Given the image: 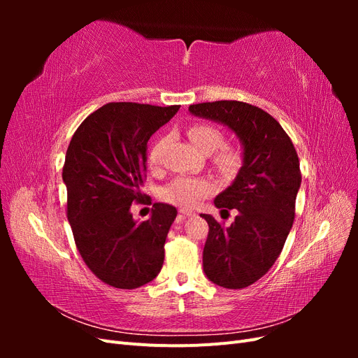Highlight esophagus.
Masks as SVG:
<instances>
[{
  "label": "esophagus",
  "mask_w": 358,
  "mask_h": 358,
  "mask_svg": "<svg viewBox=\"0 0 358 358\" xmlns=\"http://www.w3.org/2000/svg\"><path fill=\"white\" fill-rule=\"evenodd\" d=\"M189 215H194V212L192 210H187V209H180L179 210V218L180 220H183V218H185V216H189Z\"/></svg>",
  "instance_id": "esophagus-1"
}]
</instances>
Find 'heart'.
<instances>
[{
    "label": "heart",
    "instance_id": "1",
    "mask_svg": "<svg viewBox=\"0 0 358 358\" xmlns=\"http://www.w3.org/2000/svg\"><path fill=\"white\" fill-rule=\"evenodd\" d=\"M188 136L191 142L196 145L203 152H213L218 149L215 155V161L224 170H234L242 162V149L237 145H222L225 140L224 129L212 122H194L188 128ZM161 143L155 145L150 152V164H158ZM216 191L215 182L209 178H189L180 176L170 182L167 187L162 188L161 199L179 206V208L188 209L197 206L206 197L212 196Z\"/></svg>",
    "mask_w": 358,
    "mask_h": 358
}]
</instances>
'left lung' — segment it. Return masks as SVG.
<instances>
[{
  "instance_id": "obj_1",
  "label": "left lung",
  "mask_w": 358,
  "mask_h": 358,
  "mask_svg": "<svg viewBox=\"0 0 358 358\" xmlns=\"http://www.w3.org/2000/svg\"><path fill=\"white\" fill-rule=\"evenodd\" d=\"M189 112L222 122L243 143L242 169L215 199L222 212L236 210L234 222L224 227L210 215L200 216L209 224L206 276L224 288H246L272 268L294 222L301 183L296 148L276 119L257 106L221 100L191 104Z\"/></svg>"
}]
</instances>
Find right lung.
I'll return each instance as SVG.
<instances>
[{
    "instance_id": "right-lung-1",
    "label": "right lung",
    "mask_w": 358,
    "mask_h": 358,
    "mask_svg": "<svg viewBox=\"0 0 358 358\" xmlns=\"http://www.w3.org/2000/svg\"><path fill=\"white\" fill-rule=\"evenodd\" d=\"M175 106L109 103L76 129L62 167L67 218L85 264L101 282L134 289L150 282L164 263V243L178 210L155 203L149 220L136 222L133 203H143L148 142L179 110Z\"/></svg>"
}]
</instances>
